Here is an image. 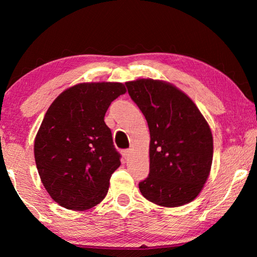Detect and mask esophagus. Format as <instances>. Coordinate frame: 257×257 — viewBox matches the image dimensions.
I'll use <instances>...</instances> for the list:
<instances>
[{
  "mask_svg": "<svg viewBox=\"0 0 257 257\" xmlns=\"http://www.w3.org/2000/svg\"><path fill=\"white\" fill-rule=\"evenodd\" d=\"M121 154H122L124 160H127L129 156H130V154H132V151H130V150H123L122 152H121Z\"/></svg>",
  "mask_w": 257,
  "mask_h": 257,
  "instance_id": "34e87169",
  "label": "esophagus"
}]
</instances>
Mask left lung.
<instances>
[{
  "label": "left lung",
  "instance_id": "left-lung-1",
  "mask_svg": "<svg viewBox=\"0 0 257 257\" xmlns=\"http://www.w3.org/2000/svg\"><path fill=\"white\" fill-rule=\"evenodd\" d=\"M145 115L151 135L150 175L139 182L143 196L156 205L178 207L198 196L213 160L211 128L191 99L170 82H125Z\"/></svg>",
  "mask_w": 257,
  "mask_h": 257
}]
</instances>
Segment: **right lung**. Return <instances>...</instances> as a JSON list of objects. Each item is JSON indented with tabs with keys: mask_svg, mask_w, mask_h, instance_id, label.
<instances>
[{
	"mask_svg": "<svg viewBox=\"0 0 257 257\" xmlns=\"http://www.w3.org/2000/svg\"><path fill=\"white\" fill-rule=\"evenodd\" d=\"M125 92L121 82H82L61 93L46 111L35 138V162L59 205L85 211L106 196L121 162L104 116Z\"/></svg>",
	"mask_w": 257,
	"mask_h": 257,
	"instance_id": "add662e5",
	"label": "right lung"
}]
</instances>
